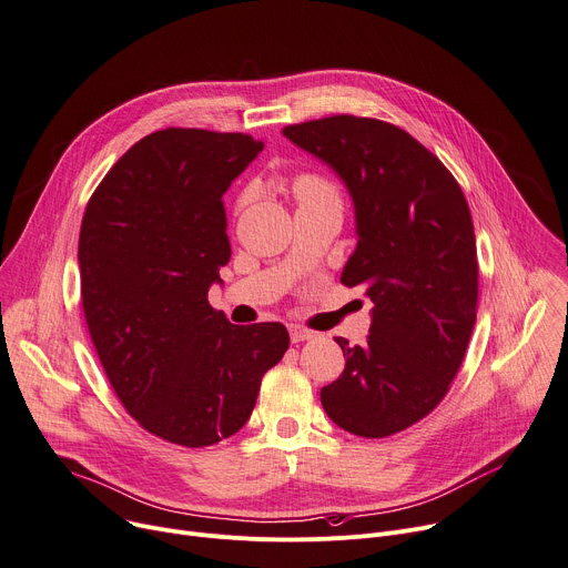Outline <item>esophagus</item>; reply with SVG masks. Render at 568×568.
<instances>
[{
	"mask_svg": "<svg viewBox=\"0 0 568 568\" xmlns=\"http://www.w3.org/2000/svg\"><path fill=\"white\" fill-rule=\"evenodd\" d=\"M311 338H316V332L297 327V325L291 327V341H293V343H302V341H311Z\"/></svg>",
	"mask_w": 568,
	"mask_h": 568,
	"instance_id": "34e87169",
	"label": "esophagus"
}]
</instances>
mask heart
<instances>
[{"mask_svg":"<svg viewBox=\"0 0 568 568\" xmlns=\"http://www.w3.org/2000/svg\"><path fill=\"white\" fill-rule=\"evenodd\" d=\"M293 194L300 205L323 201V199H336L334 186L325 178L313 175V173H300L293 180Z\"/></svg>","mask_w":568,"mask_h":568,"instance_id":"b5f03b06","label":"heart"}]
</instances>
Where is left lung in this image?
<instances>
[{"label": "left lung", "mask_w": 568, "mask_h": 568, "mask_svg": "<svg viewBox=\"0 0 568 568\" xmlns=\"http://www.w3.org/2000/svg\"><path fill=\"white\" fill-rule=\"evenodd\" d=\"M347 184L358 243L343 268L363 286V345L336 338L345 369L321 390L325 413L358 437H388L424 419L463 365L478 304L476 236L452 171L399 125L334 114L282 131Z\"/></svg>", "instance_id": "obj_1"}]
</instances>
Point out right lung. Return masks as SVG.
I'll use <instances>...</instances> for the list:
<instances>
[{
	"instance_id": "add662e5",
	"label": "right lung",
	"mask_w": 568,
	"mask_h": 568,
	"mask_svg": "<svg viewBox=\"0 0 568 568\" xmlns=\"http://www.w3.org/2000/svg\"><path fill=\"white\" fill-rule=\"evenodd\" d=\"M262 149L243 133H151L83 214L81 297L103 372L142 428L180 447L234 435L288 349L282 323L232 325L207 302L232 255L221 199Z\"/></svg>"
}]
</instances>
